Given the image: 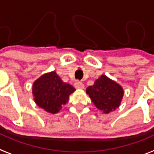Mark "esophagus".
Listing matches in <instances>:
<instances>
[{
	"label": "esophagus",
	"instance_id": "34e87169",
	"mask_svg": "<svg viewBox=\"0 0 154 154\" xmlns=\"http://www.w3.org/2000/svg\"><path fill=\"white\" fill-rule=\"evenodd\" d=\"M74 86L76 89H83L84 88V84L80 81H76L74 83Z\"/></svg>",
	"mask_w": 154,
	"mask_h": 154
}]
</instances>
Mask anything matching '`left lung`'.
Wrapping results in <instances>:
<instances>
[{
	"label": "left lung",
	"mask_w": 154,
	"mask_h": 154,
	"mask_svg": "<svg viewBox=\"0 0 154 154\" xmlns=\"http://www.w3.org/2000/svg\"><path fill=\"white\" fill-rule=\"evenodd\" d=\"M86 93L95 106L106 113L119 107L124 95L121 86L105 75L87 87Z\"/></svg>",
	"instance_id": "obj_1"
}]
</instances>
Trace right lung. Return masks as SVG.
Wrapping results in <instances>:
<instances>
[{"label":"right lung","instance_id":"right-lung-1","mask_svg":"<svg viewBox=\"0 0 154 154\" xmlns=\"http://www.w3.org/2000/svg\"><path fill=\"white\" fill-rule=\"evenodd\" d=\"M75 91L72 85L63 82L55 72L43 75L33 85L35 103L51 113L58 112Z\"/></svg>","mask_w":154,"mask_h":154}]
</instances>
